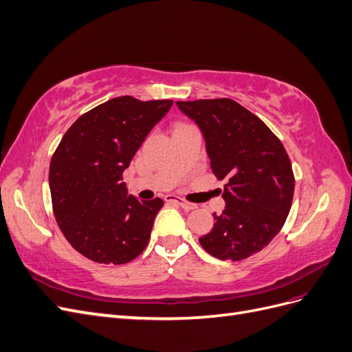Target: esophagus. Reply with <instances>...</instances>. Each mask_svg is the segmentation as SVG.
Listing matches in <instances>:
<instances>
[{
    "mask_svg": "<svg viewBox=\"0 0 352 352\" xmlns=\"http://www.w3.org/2000/svg\"><path fill=\"white\" fill-rule=\"evenodd\" d=\"M164 199L167 202H176V204L182 207L184 210H195L197 208V204H192V202H188L182 198H177V197H173V195H166Z\"/></svg>",
    "mask_w": 352,
    "mask_h": 352,
    "instance_id": "1",
    "label": "esophagus"
}]
</instances>
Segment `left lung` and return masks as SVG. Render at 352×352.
Masks as SVG:
<instances>
[{
	"instance_id": "8db88e82",
	"label": "left lung",
	"mask_w": 352,
	"mask_h": 352,
	"mask_svg": "<svg viewBox=\"0 0 352 352\" xmlns=\"http://www.w3.org/2000/svg\"><path fill=\"white\" fill-rule=\"evenodd\" d=\"M201 129L212 173L228 179L226 207L199 238L219 260L239 261L267 247L289 214L295 177L279 138L230 98L177 101Z\"/></svg>"
}]
</instances>
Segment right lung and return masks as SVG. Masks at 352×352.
Listing matches in <instances>:
<instances>
[{"mask_svg": "<svg viewBox=\"0 0 352 352\" xmlns=\"http://www.w3.org/2000/svg\"><path fill=\"white\" fill-rule=\"evenodd\" d=\"M172 104L129 95L109 100L82 114L52 154V211L63 235L87 258L124 264L145 250L164 202L127 195L123 172Z\"/></svg>", "mask_w": 352, "mask_h": 352, "instance_id": "1", "label": "right lung"}]
</instances>
